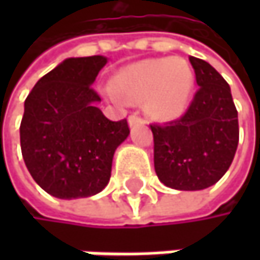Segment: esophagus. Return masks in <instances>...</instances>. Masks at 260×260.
Here are the masks:
<instances>
[{
  "mask_svg": "<svg viewBox=\"0 0 260 260\" xmlns=\"http://www.w3.org/2000/svg\"><path fill=\"white\" fill-rule=\"evenodd\" d=\"M138 123H144V119L140 117L138 114H131L129 116V125L134 126V125H138Z\"/></svg>",
  "mask_w": 260,
  "mask_h": 260,
  "instance_id": "obj_1",
  "label": "esophagus"
}]
</instances>
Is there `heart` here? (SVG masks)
Returning <instances> with one entry per match:
<instances>
[{
    "label": "heart",
    "instance_id": "obj_1",
    "mask_svg": "<svg viewBox=\"0 0 260 260\" xmlns=\"http://www.w3.org/2000/svg\"><path fill=\"white\" fill-rule=\"evenodd\" d=\"M192 72L182 58L146 60L122 71L114 79V88L129 101H146V110L158 119L183 113L191 90Z\"/></svg>",
    "mask_w": 260,
    "mask_h": 260
}]
</instances>
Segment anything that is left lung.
Here are the masks:
<instances>
[{
	"label": "left lung",
	"mask_w": 260,
	"mask_h": 260,
	"mask_svg": "<svg viewBox=\"0 0 260 260\" xmlns=\"http://www.w3.org/2000/svg\"><path fill=\"white\" fill-rule=\"evenodd\" d=\"M189 63L199 88L188 110L176 120L150 125L156 176L181 191L205 189L220 181L239 140L229 84L205 60L189 57Z\"/></svg>",
	"instance_id": "8db88e82"
}]
</instances>
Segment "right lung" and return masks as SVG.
Returning a JSON list of instances; mask_svg holds the SVG:
<instances>
[{"mask_svg": "<svg viewBox=\"0 0 260 260\" xmlns=\"http://www.w3.org/2000/svg\"><path fill=\"white\" fill-rule=\"evenodd\" d=\"M107 64L102 55L68 58L37 81L25 99L21 149L32 179L58 199L101 192L116 149L129 135L126 119L113 122L96 107L91 84Z\"/></svg>", "mask_w": 260, "mask_h": 260, "instance_id": "obj_1", "label": "right lung"}]
</instances>
